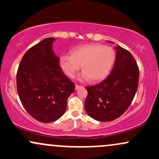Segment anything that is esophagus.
I'll use <instances>...</instances> for the list:
<instances>
[{
	"label": "esophagus",
	"instance_id": "34e87169",
	"mask_svg": "<svg viewBox=\"0 0 159 159\" xmlns=\"http://www.w3.org/2000/svg\"><path fill=\"white\" fill-rule=\"evenodd\" d=\"M81 87H82V86H81V85H78V84H76V85H75V90H78V89L81 88Z\"/></svg>",
	"mask_w": 159,
	"mask_h": 159
}]
</instances>
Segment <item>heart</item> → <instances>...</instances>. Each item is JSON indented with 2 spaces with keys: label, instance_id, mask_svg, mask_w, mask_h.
Returning <instances> with one entry per match:
<instances>
[{
  "label": "heart",
  "instance_id": "1",
  "mask_svg": "<svg viewBox=\"0 0 159 159\" xmlns=\"http://www.w3.org/2000/svg\"><path fill=\"white\" fill-rule=\"evenodd\" d=\"M115 61V53L112 48L97 43L80 45L72 49L70 56L60 57L59 66L67 77L73 78L80 69L82 78L91 82L101 81L108 75Z\"/></svg>",
  "mask_w": 159,
  "mask_h": 159
}]
</instances>
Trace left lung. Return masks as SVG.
Instances as JSON below:
<instances>
[{
  "mask_svg": "<svg viewBox=\"0 0 159 159\" xmlns=\"http://www.w3.org/2000/svg\"><path fill=\"white\" fill-rule=\"evenodd\" d=\"M115 49L116 61L111 74L98 84L86 87V112L98 121L110 122L120 117L130 106L138 90L139 69L135 60L120 45Z\"/></svg>",
  "mask_w": 159,
  "mask_h": 159,
  "instance_id": "8db88e82",
  "label": "left lung"
}]
</instances>
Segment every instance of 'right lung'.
Masks as SVG:
<instances>
[{"label":"right lung","mask_w":159,"mask_h":159,"mask_svg":"<svg viewBox=\"0 0 159 159\" xmlns=\"http://www.w3.org/2000/svg\"><path fill=\"white\" fill-rule=\"evenodd\" d=\"M54 41L55 38H45L29 49L16 75L20 101L27 113L41 123L61 118L75 91V84L60 67V58L53 50Z\"/></svg>","instance_id":"obj_1"}]
</instances>
